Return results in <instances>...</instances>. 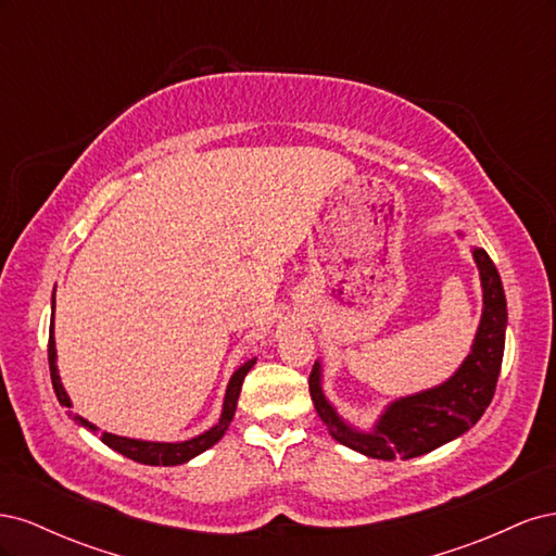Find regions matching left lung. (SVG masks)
Listing matches in <instances>:
<instances>
[{
    "label": "left lung",
    "instance_id": "8db88e82",
    "mask_svg": "<svg viewBox=\"0 0 556 556\" xmlns=\"http://www.w3.org/2000/svg\"><path fill=\"white\" fill-rule=\"evenodd\" d=\"M464 239V231H457ZM480 274L482 315L470 352L447 380L429 390L387 403L371 429L355 427L336 410L323 387V362L315 359L308 380L313 406L329 433L341 445L371 459H413L459 439L492 403L506 348L508 304L494 262L482 248H473Z\"/></svg>",
    "mask_w": 556,
    "mask_h": 556
}]
</instances>
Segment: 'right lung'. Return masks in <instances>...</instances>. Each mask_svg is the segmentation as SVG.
I'll return each mask as SVG.
<instances>
[{"mask_svg": "<svg viewBox=\"0 0 556 556\" xmlns=\"http://www.w3.org/2000/svg\"><path fill=\"white\" fill-rule=\"evenodd\" d=\"M50 311H53V319H55V292H53V301H50ZM55 327L50 325V336H48V364H50V380H53V390H55V396L60 401V406L64 408H72V399L70 394H66L64 384H62V378H60V371H58V350H55ZM255 357L245 359L237 371L231 374L229 382H227V390H225V401H223V413H220V419L217 422L206 429L204 433L194 435V439H188V441H176V443H166V441H143V439H127V435H117V433H111V431H99L97 425L88 422L86 417H80L76 413H70L74 417V422L80 425L83 429H88L92 433H99L102 435L104 445H109L111 450L121 452L123 457L127 459H134L139 464H148V466H178V464H185L194 459L197 454L206 452L208 447H213L217 441L223 439L225 431L229 429L231 419H233V413H237V403H239V394H241V387H243V380L248 376V371L252 366H255Z\"/></svg>", "mask_w": 556, "mask_h": 556, "instance_id": "add662e5", "label": "right lung"}]
</instances>
